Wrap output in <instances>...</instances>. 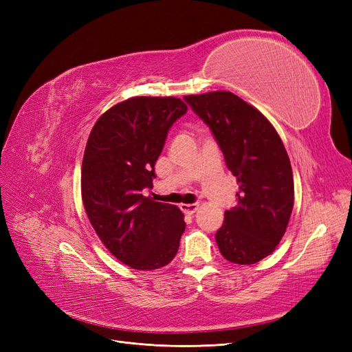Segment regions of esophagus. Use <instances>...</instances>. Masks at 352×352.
Segmentation results:
<instances>
[{"label": "esophagus", "mask_w": 352, "mask_h": 352, "mask_svg": "<svg viewBox=\"0 0 352 352\" xmlns=\"http://www.w3.org/2000/svg\"><path fill=\"white\" fill-rule=\"evenodd\" d=\"M181 210L187 214H195L199 210V205H181Z\"/></svg>", "instance_id": "esophagus-1"}]
</instances>
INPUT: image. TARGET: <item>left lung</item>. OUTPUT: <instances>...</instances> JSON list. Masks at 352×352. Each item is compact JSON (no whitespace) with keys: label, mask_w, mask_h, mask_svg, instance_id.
Returning <instances> with one entry per match:
<instances>
[{"label":"left lung","mask_w":352,"mask_h":352,"mask_svg":"<svg viewBox=\"0 0 352 352\" xmlns=\"http://www.w3.org/2000/svg\"><path fill=\"white\" fill-rule=\"evenodd\" d=\"M184 99L210 127L240 188L236 206L225 212L214 236L219 252L231 263L254 265L275 252L292 213L294 178L285 146L262 112L231 92Z\"/></svg>","instance_id":"8db88e82"}]
</instances>
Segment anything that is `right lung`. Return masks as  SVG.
<instances>
[{"label": "right lung", "instance_id": "obj_1", "mask_svg": "<svg viewBox=\"0 0 352 352\" xmlns=\"http://www.w3.org/2000/svg\"><path fill=\"white\" fill-rule=\"evenodd\" d=\"M187 105L174 96H134L102 114L89 134L82 199L108 252L131 269L153 270L175 257L186 230L177 206L153 201L155 164L173 122Z\"/></svg>", "mask_w": 352, "mask_h": 352}]
</instances>
